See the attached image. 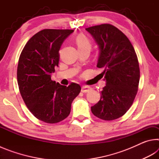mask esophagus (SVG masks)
Instances as JSON below:
<instances>
[{
  "instance_id": "esophagus-1",
  "label": "esophagus",
  "mask_w": 159,
  "mask_h": 159,
  "mask_svg": "<svg viewBox=\"0 0 159 159\" xmlns=\"http://www.w3.org/2000/svg\"><path fill=\"white\" fill-rule=\"evenodd\" d=\"M92 90V88H91L90 87H89V86H83L82 88H81V92L82 93H88L90 92V91Z\"/></svg>"
}]
</instances>
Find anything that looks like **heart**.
<instances>
[{"mask_svg": "<svg viewBox=\"0 0 159 159\" xmlns=\"http://www.w3.org/2000/svg\"><path fill=\"white\" fill-rule=\"evenodd\" d=\"M76 43L79 50L89 49L92 48V43L90 40L83 34H80L76 38Z\"/></svg>", "mask_w": 159, "mask_h": 159, "instance_id": "b5f03b06", "label": "heart"}]
</instances>
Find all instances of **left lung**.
I'll list each match as a JSON object with an SVG mask.
<instances>
[{
  "instance_id": "obj_1",
  "label": "left lung",
  "mask_w": 159,
  "mask_h": 159,
  "mask_svg": "<svg viewBox=\"0 0 159 159\" xmlns=\"http://www.w3.org/2000/svg\"><path fill=\"white\" fill-rule=\"evenodd\" d=\"M99 48L97 66L106 85L99 101L91 107L100 119L113 120L121 117L130 108L138 93L140 77L138 59L128 37L116 26L102 24L86 28Z\"/></svg>"
}]
</instances>
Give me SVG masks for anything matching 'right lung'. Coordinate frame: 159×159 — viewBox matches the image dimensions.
I'll use <instances>...</instances> for the list:
<instances>
[{
    "mask_svg": "<svg viewBox=\"0 0 159 159\" xmlns=\"http://www.w3.org/2000/svg\"><path fill=\"white\" fill-rule=\"evenodd\" d=\"M71 29H43L34 35L20 54L17 83L24 102L38 119L57 123L68 116L80 86L68 87L51 80L50 74L59 64V50Z\"/></svg>",
    "mask_w": 159,
    "mask_h": 159,
    "instance_id": "obj_1",
    "label": "right lung"
}]
</instances>
